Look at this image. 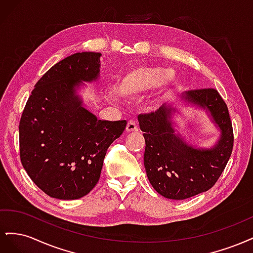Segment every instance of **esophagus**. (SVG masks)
Listing matches in <instances>:
<instances>
[{
	"label": "esophagus",
	"mask_w": 253,
	"mask_h": 253,
	"mask_svg": "<svg viewBox=\"0 0 253 253\" xmlns=\"http://www.w3.org/2000/svg\"><path fill=\"white\" fill-rule=\"evenodd\" d=\"M137 129H138V126H137V124L134 120H129L126 125V131L128 133H132V132H136Z\"/></svg>",
	"instance_id": "esophagus-1"
}]
</instances>
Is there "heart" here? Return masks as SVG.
Instances as JSON below:
<instances>
[{
	"mask_svg": "<svg viewBox=\"0 0 253 253\" xmlns=\"http://www.w3.org/2000/svg\"><path fill=\"white\" fill-rule=\"evenodd\" d=\"M176 76L160 66H136L127 71L118 81L117 93L126 98H135L142 93L159 86L173 85Z\"/></svg>",
	"mask_w": 253,
	"mask_h": 253,
	"instance_id": "heart-1",
	"label": "heart"
}]
</instances>
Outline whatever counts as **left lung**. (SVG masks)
<instances>
[{"label":"left lung","instance_id":"obj_1","mask_svg":"<svg viewBox=\"0 0 253 253\" xmlns=\"http://www.w3.org/2000/svg\"><path fill=\"white\" fill-rule=\"evenodd\" d=\"M183 97L208 110L221 134L213 148L195 149L175 134L171 121L174 109L169 104L139 115L145 140V172L152 187L170 200H186L215 185L231 156L234 141L228 106L215 88L191 89Z\"/></svg>","mask_w":253,"mask_h":253}]
</instances>
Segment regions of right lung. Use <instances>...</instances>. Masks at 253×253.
Masks as SVG:
<instances>
[{
  "instance_id": "add662e5",
  "label": "right lung",
  "mask_w": 253,
  "mask_h": 253,
  "mask_svg": "<svg viewBox=\"0 0 253 253\" xmlns=\"http://www.w3.org/2000/svg\"><path fill=\"white\" fill-rule=\"evenodd\" d=\"M100 56L84 51L61 60L36 83L22 113V166L44 193L58 200H77L93 190L108 148L126 126V120H98L75 93L81 81L98 78Z\"/></svg>"
}]
</instances>
